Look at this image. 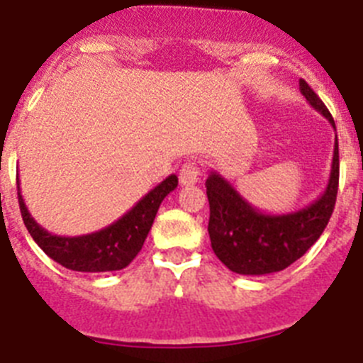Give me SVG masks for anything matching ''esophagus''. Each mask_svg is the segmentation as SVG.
I'll use <instances>...</instances> for the list:
<instances>
[{
	"instance_id": "esophagus-1",
	"label": "esophagus",
	"mask_w": 363,
	"mask_h": 363,
	"mask_svg": "<svg viewBox=\"0 0 363 363\" xmlns=\"http://www.w3.org/2000/svg\"><path fill=\"white\" fill-rule=\"evenodd\" d=\"M200 179V167L194 162H187L182 171H179V184L182 185H194Z\"/></svg>"
}]
</instances>
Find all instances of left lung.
Returning <instances> with one entry per match:
<instances>
[{"label":"left lung","mask_w":363,"mask_h":363,"mask_svg":"<svg viewBox=\"0 0 363 363\" xmlns=\"http://www.w3.org/2000/svg\"><path fill=\"white\" fill-rule=\"evenodd\" d=\"M300 92L306 96L307 104L335 127L331 112L303 79H300ZM338 138H335L325 191L303 209L269 214L249 203L220 172L211 171L205 187L211 207L209 236L214 255L227 269L245 277H264L289 267L309 251L329 223L338 192Z\"/></svg>","instance_id":"8db88e82"}]
</instances>
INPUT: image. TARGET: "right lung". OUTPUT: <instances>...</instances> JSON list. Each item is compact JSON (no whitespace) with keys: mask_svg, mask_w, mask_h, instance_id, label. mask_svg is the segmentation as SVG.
<instances>
[{"mask_svg":"<svg viewBox=\"0 0 363 363\" xmlns=\"http://www.w3.org/2000/svg\"><path fill=\"white\" fill-rule=\"evenodd\" d=\"M176 187L178 176L171 174L114 223L82 236H57L43 229L28 213L19 187L18 201L25 227L45 255L70 271L108 272L125 269L142 251L163 198Z\"/></svg>","mask_w":363,"mask_h":363,"instance_id":"add662e5","label":"right lung"}]
</instances>
